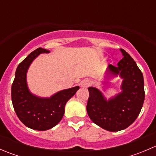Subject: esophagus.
I'll list each match as a JSON object with an SVG mask.
<instances>
[{"instance_id": "34e87169", "label": "esophagus", "mask_w": 156, "mask_h": 156, "mask_svg": "<svg viewBox=\"0 0 156 156\" xmlns=\"http://www.w3.org/2000/svg\"><path fill=\"white\" fill-rule=\"evenodd\" d=\"M90 84V81L88 79H84L81 82V87H87L89 86Z\"/></svg>"}]
</instances>
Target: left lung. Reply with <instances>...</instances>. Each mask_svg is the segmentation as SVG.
I'll use <instances>...</instances> for the list:
<instances>
[{
  "label": "left lung",
  "mask_w": 156,
  "mask_h": 156,
  "mask_svg": "<svg viewBox=\"0 0 156 156\" xmlns=\"http://www.w3.org/2000/svg\"><path fill=\"white\" fill-rule=\"evenodd\" d=\"M124 57L115 67L108 65L109 75L123 78L122 92L106 101L99 90L90 87L87 112L96 125L108 131H119L130 126L141 111L145 99L143 73L133 58L123 49Z\"/></svg>",
  "instance_id": "8db88e82"
}]
</instances>
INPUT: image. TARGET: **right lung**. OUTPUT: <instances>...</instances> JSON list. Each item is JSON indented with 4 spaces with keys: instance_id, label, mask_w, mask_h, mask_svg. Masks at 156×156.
<instances>
[{
    "instance_id": "1",
    "label": "right lung",
    "mask_w": 156,
    "mask_h": 156,
    "mask_svg": "<svg viewBox=\"0 0 156 156\" xmlns=\"http://www.w3.org/2000/svg\"><path fill=\"white\" fill-rule=\"evenodd\" d=\"M49 50L37 48L19 64L11 87L12 103L16 114L26 126L37 130H46L56 126L63 117L67 101L79 87L63 90L50 98L32 95L26 84V72L30 64L40 53Z\"/></svg>"
}]
</instances>
